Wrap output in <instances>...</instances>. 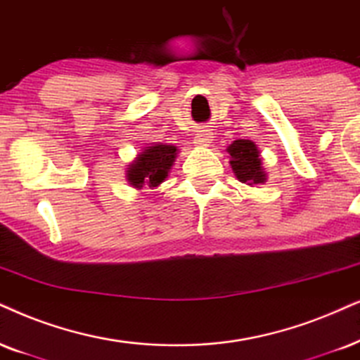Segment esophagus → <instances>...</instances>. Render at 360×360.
<instances>
[{
  "mask_svg": "<svg viewBox=\"0 0 360 360\" xmlns=\"http://www.w3.org/2000/svg\"><path fill=\"white\" fill-rule=\"evenodd\" d=\"M212 138L214 134L211 133V129H202L195 134L194 144H198V146H209L212 143Z\"/></svg>",
  "mask_w": 360,
  "mask_h": 360,
  "instance_id": "esophagus-1",
  "label": "esophagus"
}]
</instances>
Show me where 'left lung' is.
<instances>
[{"label":"left lung","mask_w":360,"mask_h":360,"mask_svg":"<svg viewBox=\"0 0 360 360\" xmlns=\"http://www.w3.org/2000/svg\"><path fill=\"white\" fill-rule=\"evenodd\" d=\"M229 153V165L234 176L240 183L248 186L264 184L267 181V172L262 167L261 151L257 144L249 139H236L226 149Z\"/></svg>","instance_id":"left-lung-1"}]
</instances>
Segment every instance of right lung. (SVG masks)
<instances>
[{"label":"right lung","instance_id":"add662e5","mask_svg":"<svg viewBox=\"0 0 360 360\" xmlns=\"http://www.w3.org/2000/svg\"><path fill=\"white\" fill-rule=\"evenodd\" d=\"M177 158V148L172 144L153 143L143 148L126 167V181L134 189L144 186L154 189L166 181Z\"/></svg>","mask_w":360,"mask_h":360}]
</instances>
